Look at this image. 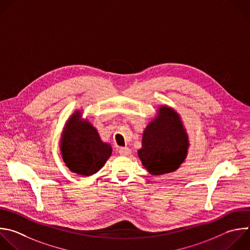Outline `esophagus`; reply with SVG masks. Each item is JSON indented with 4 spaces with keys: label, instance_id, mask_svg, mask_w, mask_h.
I'll return each instance as SVG.
<instances>
[{
    "label": "esophagus",
    "instance_id": "esophagus-1",
    "mask_svg": "<svg viewBox=\"0 0 250 250\" xmlns=\"http://www.w3.org/2000/svg\"><path fill=\"white\" fill-rule=\"evenodd\" d=\"M130 149L129 148H127V147H121L120 149H119V153H120V155H122V156H128L129 154H130Z\"/></svg>",
    "mask_w": 250,
    "mask_h": 250
}]
</instances>
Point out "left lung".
I'll list each match as a JSON object with an SVG mask.
<instances>
[{"label": "left lung", "mask_w": 250, "mask_h": 250, "mask_svg": "<svg viewBox=\"0 0 250 250\" xmlns=\"http://www.w3.org/2000/svg\"><path fill=\"white\" fill-rule=\"evenodd\" d=\"M188 139L180 116L169 107H161L158 117L145 128L142 147L137 151L151 175L160 176L179 169L185 161Z\"/></svg>", "instance_id": "left-lung-1"}]
</instances>
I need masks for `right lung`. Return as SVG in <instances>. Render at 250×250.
<instances>
[{
  "mask_svg": "<svg viewBox=\"0 0 250 250\" xmlns=\"http://www.w3.org/2000/svg\"><path fill=\"white\" fill-rule=\"evenodd\" d=\"M74 114L63 131L61 151L66 167L80 176L97 173L112 155V147L101 140L96 128L88 122H79Z\"/></svg>",
  "mask_w": 250,
  "mask_h": 250,
  "instance_id": "obj_1",
  "label": "right lung"
}]
</instances>
